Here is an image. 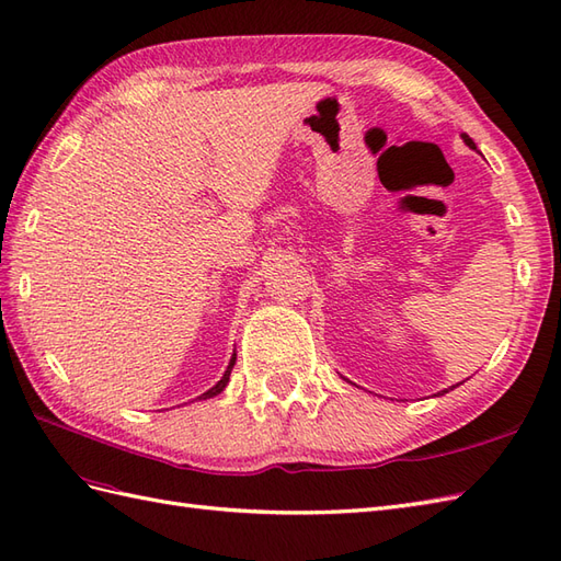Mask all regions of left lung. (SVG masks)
<instances>
[{
	"label": "left lung",
	"instance_id": "obj_1",
	"mask_svg": "<svg viewBox=\"0 0 561 561\" xmlns=\"http://www.w3.org/2000/svg\"><path fill=\"white\" fill-rule=\"evenodd\" d=\"M462 139H465V144H467L469 149H477V144L471 141V137H469V135H462ZM453 389H455V386H453ZM440 393H448V391H440Z\"/></svg>",
	"mask_w": 561,
	"mask_h": 561
}]
</instances>
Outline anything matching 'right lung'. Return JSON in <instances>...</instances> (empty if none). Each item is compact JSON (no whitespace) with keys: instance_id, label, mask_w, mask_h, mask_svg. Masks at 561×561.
Here are the masks:
<instances>
[{"instance_id":"1","label":"right lung","mask_w":561,"mask_h":561,"mask_svg":"<svg viewBox=\"0 0 561 561\" xmlns=\"http://www.w3.org/2000/svg\"><path fill=\"white\" fill-rule=\"evenodd\" d=\"M234 363H237V353H232V360H229V365H227V369H225V375H222V379L213 386V389H208L206 393H201L196 400H208V398H215V396H220L222 391H225V386L229 383V375H232V367H234Z\"/></svg>"}]
</instances>
